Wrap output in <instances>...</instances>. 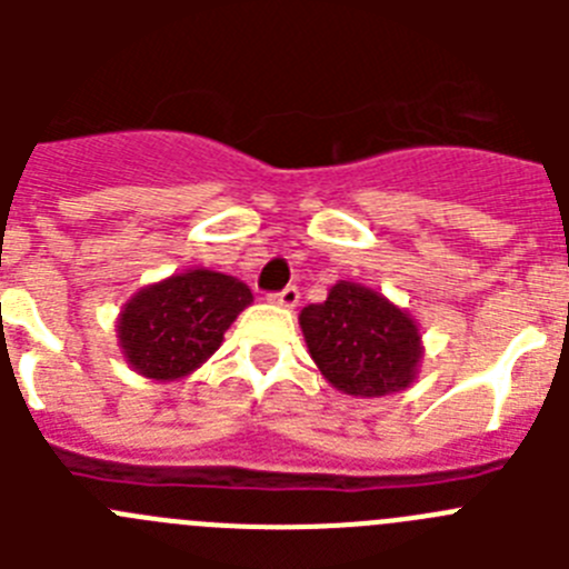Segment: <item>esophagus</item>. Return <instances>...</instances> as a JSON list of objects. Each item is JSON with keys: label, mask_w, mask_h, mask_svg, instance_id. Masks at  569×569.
I'll use <instances>...</instances> for the list:
<instances>
[{"label": "esophagus", "mask_w": 569, "mask_h": 569, "mask_svg": "<svg viewBox=\"0 0 569 569\" xmlns=\"http://www.w3.org/2000/svg\"><path fill=\"white\" fill-rule=\"evenodd\" d=\"M270 301H276V305H281V308H296V305H299V290L290 284V288H284V290H279V293L270 296Z\"/></svg>", "instance_id": "34e87169"}]
</instances>
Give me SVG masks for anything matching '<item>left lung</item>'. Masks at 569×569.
Here are the masks:
<instances>
[{
  "label": "left lung",
  "mask_w": 569,
  "mask_h": 569,
  "mask_svg": "<svg viewBox=\"0 0 569 569\" xmlns=\"http://www.w3.org/2000/svg\"><path fill=\"white\" fill-rule=\"evenodd\" d=\"M299 325L316 367L341 393H399L419 373V325L365 284L336 281L328 299L301 310Z\"/></svg>",
  "instance_id": "8db88e82"
}]
</instances>
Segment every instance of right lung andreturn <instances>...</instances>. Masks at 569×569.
I'll use <instances>...</instances> for the list:
<instances>
[{
    "label": "right lung",
    "mask_w": 569,
    "mask_h": 569,
    "mask_svg": "<svg viewBox=\"0 0 569 569\" xmlns=\"http://www.w3.org/2000/svg\"><path fill=\"white\" fill-rule=\"evenodd\" d=\"M250 301L244 281L204 268L148 284L116 321L124 361L144 379H182L219 350L224 330Z\"/></svg>",
    "instance_id": "obj_1"
}]
</instances>
